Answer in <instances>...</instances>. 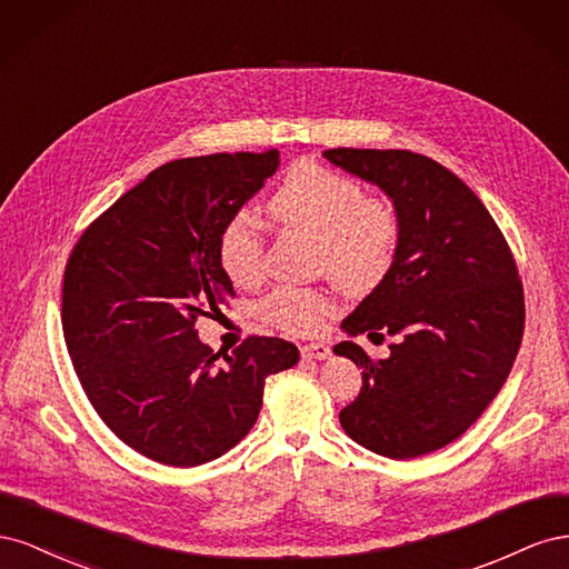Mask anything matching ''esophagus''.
<instances>
[{
    "mask_svg": "<svg viewBox=\"0 0 569 569\" xmlns=\"http://www.w3.org/2000/svg\"><path fill=\"white\" fill-rule=\"evenodd\" d=\"M301 356H303V358L325 360V358H330V347H327V343H322V341L303 343V347H301Z\"/></svg>",
    "mask_w": 569,
    "mask_h": 569,
    "instance_id": "esophagus-1",
    "label": "esophagus"
}]
</instances>
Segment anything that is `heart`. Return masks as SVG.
<instances>
[{
    "mask_svg": "<svg viewBox=\"0 0 569 569\" xmlns=\"http://www.w3.org/2000/svg\"><path fill=\"white\" fill-rule=\"evenodd\" d=\"M268 209L284 228L318 242V268L351 291H370L391 272L401 247V218L385 197H370L363 182L320 163H299L287 173ZM218 263L237 287L263 278L266 242L244 213L230 216L218 232ZM339 301L330 287H274L258 316L289 335H313Z\"/></svg>",
    "mask_w": 569,
    "mask_h": 569,
    "instance_id": "1",
    "label": "heart"
}]
</instances>
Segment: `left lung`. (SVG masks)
Segmentation results:
<instances>
[{
  "instance_id": "8db88e82",
  "label": "left lung",
  "mask_w": 569,
  "mask_h": 569,
  "mask_svg": "<svg viewBox=\"0 0 569 569\" xmlns=\"http://www.w3.org/2000/svg\"><path fill=\"white\" fill-rule=\"evenodd\" d=\"M327 161L375 182L401 218L387 278L341 322L389 343L375 360L353 341L335 353L363 368L339 422L356 443L393 460L443 449L501 391L525 330V289L501 228L472 189L406 149H327Z\"/></svg>"
}]
</instances>
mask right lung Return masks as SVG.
I'll use <instances>...</instances> for the list:
<instances>
[{
	"label": "right lung",
	"mask_w": 569,
	"mask_h": 569,
	"mask_svg": "<svg viewBox=\"0 0 569 569\" xmlns=\"http://www.w3.org/2000/svg\"><path fill=\"white\" fill-rule=\"evenodd\" d=\"M280 153L170 161L92 220L68 256L61 327L97 416L130 449L192 468L242 441L266 377L297 366L280 337H247L228 356L199 341L232 282L218 232L278 170Z\"/></svg>",
	"instance_id": "right-lung-1"
}]
</instances>
